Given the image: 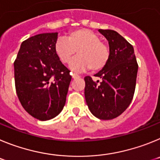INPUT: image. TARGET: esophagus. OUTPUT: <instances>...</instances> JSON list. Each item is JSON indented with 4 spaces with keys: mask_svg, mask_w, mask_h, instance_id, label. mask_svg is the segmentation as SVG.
Here are the masks:
<instances>
[{
    "mask_svg": "<svg viewBox=\"0 0 160 160\" xmlns=\"http://www.w3.org/2000/svg\"><path fill=\"white\" fill-rule=\"evenodd\" d=\"M71 75H72V78H78L80 77L78 74H77V73H71Z\"/></svg>",
    "mask_w": 160,
    "mask_h": 160,
    "instance_id": "34e87169",
    "label": "esophagus"
}]
</instances>
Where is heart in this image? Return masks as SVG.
<instances>
[{
  "label": "heart",
  "instance_id": "heart-1",
  "mask_svg": "<svg viewBox=\"0 0 160 160\" xmlns=\"http://www.w3.org/2000/svg\"><path fill=\"white\" fill-rule=\"evenodd\" d=\"M54 52L63 64H69L73 56H78L72 63L75 70L89 68L98 71L106 66L111 51L108 45L100 40V37L88 29H79L60 38L54 45Z\"/></svg>",
  "mask_w": 160,
  "mask_h": 160
}]
</instances>
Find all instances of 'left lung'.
Here are the masks:
<instances>
[{
  "mask_svg": "<svg viewBox=\"0 0 160 160\" xmlns=\"http://www.w3.org/2000/svg\"><path fill=\"white\" fill-rule=\"evenodd\" d=\"M110 46V59L93 81L84 78L85 98L90 112L100 119L110 120L119 116L129 107L136 85L138 63L132 45L111 29H99Z\"/></svg>",
  "mask_w": 160,
  "mask_h": 160,
  "instance_id": "left-lung-1",
  "label": "left lung"
}]
</instances>
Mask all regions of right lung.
I'll return each instance as SVG.
<instances>
[{
  "instance_id": "right-lung-1",
  "label": "right lung",
  "mask_w": 160,
  "mask_h": 160,
  "mask_svg": "<svg viewBox=\"0 0 160 160\" xmlns=\"http://www.w3.org/2000/svg\"><path fill=\"white\" fill-rule=\"evenodd\" d=\"M57 38L58 32L28 38L14 61L18 99L26 112L42 121L51 119L62 111L72 78L54 52Z\"/></svg>"
}]
</instances>
